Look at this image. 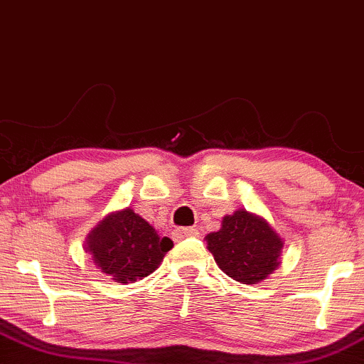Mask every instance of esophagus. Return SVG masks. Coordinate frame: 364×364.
Returning a JSON list of instances; mask_svg holds the SVG:
<instances>
[{
    "label": "esophagus",
    "mask_w": 364,
    "mask_h": 364,
    "mask_svg": "<svg viewBox=\"0 0 364 364\" xmlns=\"http://www.w3.org/2000/svg\"><path fill=\"white\" fill-rule=\"evenodd\" d=\"M200 232L193 229V227H181V229H174L173 230V239L174 240H183L186 237H196Z\"/></svg>",
    "instance_id": "1"
}]
</instances>
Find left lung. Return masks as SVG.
<instances>
[{
	"label": "left lung",
	"mask_w": 364,
	"mask_h": 364,
	"mask_svg": "<svg viewBox=\"0 0 364 364\" xmlns=\"http://www.w3.org/2000/svg\"><path fill=\"white\" fill-rule=\"evenodd\" d=\"M205 239L218 268L239 283H259L279 266L282 237L264 218L242 208L225 215L220 230Z\"/></svg>",
	"instance_id": "obj_1"
}]
</instances>
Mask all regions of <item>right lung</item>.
<instances>
[{
  "instance_id": "add662e5",
  "label": "right lung",
  "mask_w": 364,
  "mask_h": 364,
  "mask_svg": "<svg viewBox=\"0 0 364 364\" xmlns=\"http://www.w3.org/2000/svg\"><path fill=\"white\" fill-rule=\"evenodd\" d=\"M173 247L169 237H159L154 227L132 208L105 217L86 237V251L102 273L117 283L146 278Z\"/></svg>"
}]
</instances>
